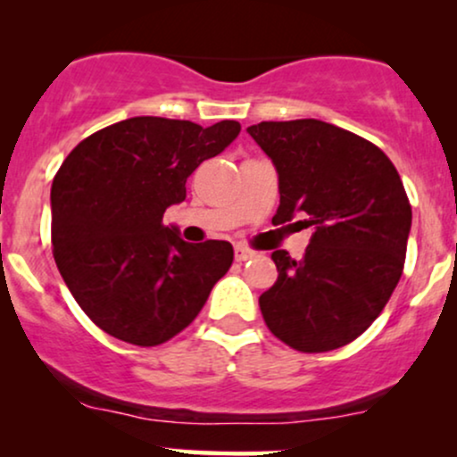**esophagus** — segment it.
Listing matches in <instances>:
<instances>
[{"instance_id":"1","label":"esophagus","mask_w":457,"mask_h":457,"mask_svg":"<svg viewBox=\"0 0 457 457\" xmlns=\"http://www.w3.org/2000/svg\"><path fill=\"white\" fill-rule=\"evenodd\" d=\"M253 255H255V251L246 249V246H243V245H236V249H234L236 262H246V260L253 258Z\"/></svg>"}]
</instances>
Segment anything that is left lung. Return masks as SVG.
<instances>
[{"label": "left lung", "mask_w": 457, "mask_h": 457, "mask_svg": "<svg viewBox=\"0 0 457 457\" xmlns=\"http://www.w3.org/2000/svg\"><path fill=\"white\" fill-rule=\"evenodd\" d=\"M279 176L272 223L312 228L303 260L275 251V286L260 296L266 327L301 353H327L380 316L403 270L412 211L378 145L322 120L246 129Z\"/></svg>", "instance_id": "obj_1"}]
</instances>
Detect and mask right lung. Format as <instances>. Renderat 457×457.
Wrapping results in <instances>:
<instances>
[{
	"label": "right lung",
	"mask_w": 457,
	"mask_h": 457,
	"mask_svg": "<svg viewBox=\"0 0 457 457\" xmlns=\"http://www.w3.org/2000/svg\"><path fill=\"white\" fill-rule=\"evenodd\" d=\"M234 120L129 118L83 139L54 178L51 243L62 279L104 333L159 345L187 328L234 260L225 240L185 243L162 212L187 178L238 137Z\"/></svg>",
	"instance_id": "right-lung-1"
}]
</instances>
